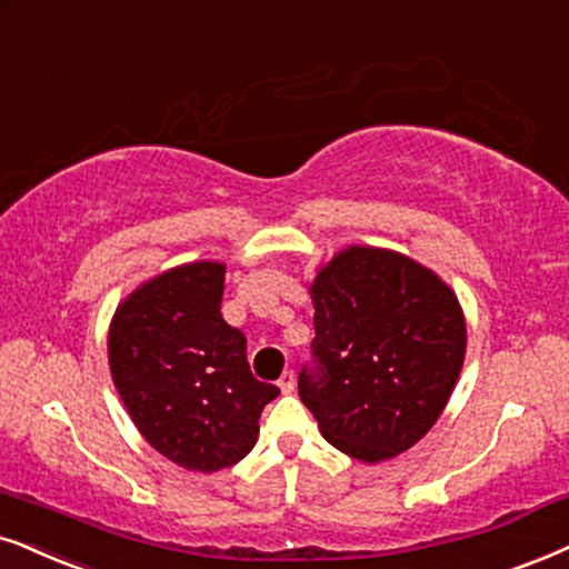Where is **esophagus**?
<instances>
[{
  "mask_svg": "<svg viewBox=\"0 0 569 569\" xmlns=\"http://www.w3.org/2000/svg\"><path fill=\"white\" fill-rule=\"evenodd\" d=\"M278 386H280V391H283V393H291L293 388H297V376H293V370H286L283 376H280Z\"/></svg>",
  "mask_w": 569,
  "mask_h": 569,
  "instance_id": "esophagus-1",
  "label": "esophagus"
}]
</instances>
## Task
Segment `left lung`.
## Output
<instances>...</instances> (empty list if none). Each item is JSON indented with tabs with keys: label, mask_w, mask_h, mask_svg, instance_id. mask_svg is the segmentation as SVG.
<instances>
[{
	"label": "left lung",
	"mask_w": 569,
	"mask_h": 569,
	"mask_svg": "<svg viewBox=\"0 0 569 569\" xmlns=\"http://www.w3.org/2000/svg\"><path fill=\"white\" fill-rule=\"evenodd\" d=\"M312 301L299 397L322 436L370 465L407 451L433 428L462 370L457 297L405 254L351 247L320 270Z\"/></svg>",
	"instance_id": "left-lung-1"
}]
</instances>
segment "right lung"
Returning <instances> with one entry per match:
<instances>
[{"label":"right lung","instance_id":"add662e5","mask_svg":"<svg viewBox=\"0 0 569 569\" xmlns=\"http://www.w3.org/2000/svg\"><path fill=\"white\" fill-rule=\"evenodd\" d=\"M226 264L193 262L133 291L112 318L110 370L152 449L186 470L218 472L257 443L280 388L257 380L247 336L220 315Z\"/></svg>","mask_w":569,"mask_h":569}]
</instances>
